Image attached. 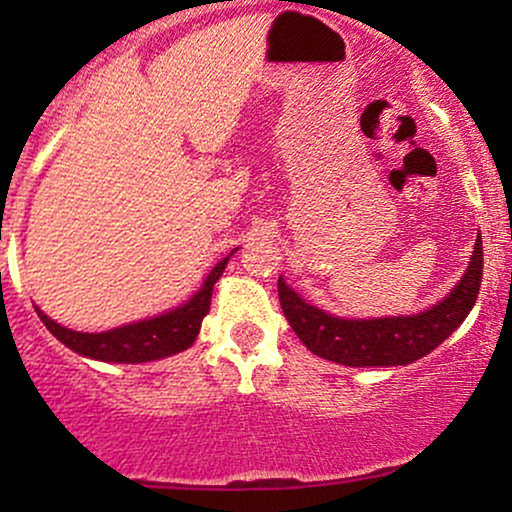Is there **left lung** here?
<instances>
[{
    "instance_id": "8db88e82",
    "label": "left lung",
    "mask_w": 512,
    "mask_h": 512,
    "mask_svg": "<svg viewBox=\"0 0 512 512\" xmlns=\"http://www.w3.org/2000/svg\"><path fill=\"white\" fill-rule=\"evenodd\" d=\"M481 274H484V250L479 236L469 269L445 301L433 305L426 313L380 317V320H342L305 303L284 284V279H279L276 286H279V303L286 320L315 356L351 368L407 366L416 358L431 354L462 325L479 296Z\"/></svg>"
}]
</instances>
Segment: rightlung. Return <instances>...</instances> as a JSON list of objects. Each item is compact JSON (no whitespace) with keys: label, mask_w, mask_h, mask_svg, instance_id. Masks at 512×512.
<instances>
[{"label":"right lung","mask_w":512,"mask_h":512,"mask_svg":"<svg viewBox=\"0 0 512 512\" xmlns=\"http://www.w3.org/2000/svg\"><path fill=\"white\" fill-rule=\"evenodd\" d=\"M228 257H223V260L211 269V274L207 276L202 289H199L185 305L170 310L166 315L151 317V320L144 322H134V325L117 327V330L110 332L88 334L67 330V327L50 320L43 310H35H38V317L43 320V325L48 327L64 346L76 351V354L113 363L156 361V358L185 351L187 346H192V342H195L199 325H202V317L209 313L211 291H214V284L219 281L223 269H226Z\"/></svg>","instance_id":"add662e5"}]
</instances>
